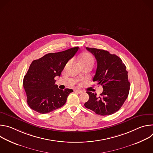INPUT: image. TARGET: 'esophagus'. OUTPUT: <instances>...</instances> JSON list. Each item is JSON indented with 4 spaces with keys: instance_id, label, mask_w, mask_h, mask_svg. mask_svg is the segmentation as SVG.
I'll return each instance as SVG.
<instances>
[{
    "instance_id": "1",
    "label": "esophagus",
    "mask_w": 153,
    "mask_h": 153,
    "mask_svg": "<svg viewBox=\"0 0 153 153\" xmlns=\"http://www.w3.org/2000/svg\"><path fill=\"white\" fill-rule=\"evenodd\" d=\"M74 92H76V93H79V94H81V93H82V90H80L76 89V90H74Z\"/></svg>"
}]
</instances>
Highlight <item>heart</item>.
I'll use <instances>...</instances> for the list:
<instances>
[{
    "label": "heart",
    "mask_w": 153,
    "mask_h": 153,
    "mask_svg": "<svg viewBox=\"0 0 153 153\" xmlns=\"http://www.w3.org/2000/svg\"><path fill=\"white\" fill-rule=\"evenodd\" d=\"M79 62L81 64V65H87V64L93 65L94 60L91 54L88 53H85L80 56Z\"/></svg>",
    "instance_id": "heart-1"
}]
</instances>
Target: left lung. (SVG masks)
Wrapping results in <instances>:
<instances>
[{"instance_id":"1","label":"left lung","mask_w":153,"mask_h":153,"mask_svg":"<svg viewBox=\"0 0 153 153\" xmlns=\"http://www.w3.org/2000/svg\"><path fill=\"white\" fill-rule=\"evenodd\" d=\"M95 57L97 67L93 82L103 87V92L97 96L90 91L85 106L100 116H108L117 111L128 97L130 83L126 66L120 57L108 51L86 47Z\"/></svg>"}]
</instances>
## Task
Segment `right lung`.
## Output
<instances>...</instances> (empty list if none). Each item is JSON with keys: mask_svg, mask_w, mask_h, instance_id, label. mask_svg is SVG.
Instances as JSON below:
<instances>
[{"mask_svg": "<svg viewBox=\"0 0 153 153\" xmlns=\"http://www.w3.org/2000/svg\"><path fill=\"white\" fill-rule=\"evenodd\" d=\"M78 50L77 47L61 52L48 53L32 62L23 81L27 103L32 110L46 114L66 103L68 95L73 90L59 89L54 84V78L60 76L67 63Z\"/></svg>", "mask_w": 153, "mask_h": 153, "instance_id": "add662e5", "label": "right lung"}]
</instances>
